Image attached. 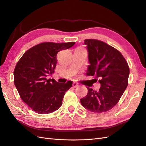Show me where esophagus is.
Returning <instances> with one entry per match:
<instances>
[{
    "instance_id": "esophagus-1",
    "label": "esophagus",
    "mask_w": 146,
    "mask_h": 146,
    "mask_svg": "<svg viewBox=\"0 0 146 146\" xmlns=\"http://www.w3.org/2000/svg\"><path fill=\"white\" fill-rule=\"evenodd\" d=\"M78 86V83L77 82H73V86L74 88H76Z\"/></svg>"
}]
</instances>
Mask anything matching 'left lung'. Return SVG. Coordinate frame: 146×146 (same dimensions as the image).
<instances>
[{"label":"left lung","mask_w":146,"mask_h":146,"mask_svg":"<svg viewBox=\"0 0 146 146\" xmlns=\"http://www.w3.org/2000/svg\"><path fill=\"white\" fill-rule=\"evenodd\" d=\"M85 44L90 63L87 75H96L101 86L98 91L87 87L88 94L80 99V102L92 112H106L117 104L127 88L129 66L121 53L107 43L87 39Z\"/></svg>","instance_id":"obj_1"}]
</instances>
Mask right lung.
<instances>
[{"label":"right lung","mask_w":146,"mask_h":146,"mask_svg":"<svg viewBox=\"0 0 146 146\" xmlns=\"http://www.w3.org/2000/svg\"><path fill=\"white\" fill-rule=\"evenodd\" d=\"M75 42H42L26 51L17 63L14 70V83L20 98L34 111L48 114L62 105L66 91L72 85L56 82L46 77L54 72L60 50L68 49Z\"/></svg>","instance_id":"1"}]
</instances>
